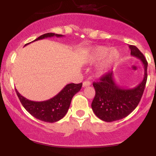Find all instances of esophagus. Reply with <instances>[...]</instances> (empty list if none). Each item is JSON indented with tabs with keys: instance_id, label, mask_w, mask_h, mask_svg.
Listing matches in <instances>:
<instances>
[{
	"instance_id": "obj_1",
	"label": "esophagus",
	"mask_w": 156,
	"mask_h": 156,
	"mask_svg": "<svg viewBox=\"0 0 156 156\" xmlns=\"http://www.w3.org/2000/svg\"><path fill=\"white\" fill-rule=\"evenodd\" d=\"M91 85V82L89 81V80H86V81L83 82V87H89V86Z\"/></svg>"
}]
</instances>
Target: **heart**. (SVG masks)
I'll return each mask as SVG.
<instances>
[{
	"label": "heart",
	"mask_w": 156,
	"mask_h": 156,
	"mask_svg": "<svg viewBox=\"0 0 156 156\" xmlns=\"http://www.w3.org/2000/svg\"><path fill=\"white\" fill-rule=\"evenodd\" d=\"M120 53L116 48H112L106 46H98L91 51L89 55V63H96L101 61L97 67V73L103 76L106 73L114 64L119 60Z\"/></svg>",
	"instance_id": "obj_1"
}]
</instances>
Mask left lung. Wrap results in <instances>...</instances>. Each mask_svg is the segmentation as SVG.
Listing matches in <instances>:
<instances>
[{
  "label": "left lung",
  "instance_id": "left-lung-1",
  "mask_svg": "<svg viewBox=\"0 0 156 156\" xmlns=\"http://www.w3.org/2000/svg\"><path fill=\"white\" fill-rule=\"evenodd\" d=\"M130 55L139 58L144 68L143 80L134 88H122L116 83L113 72H108L94 82L95 96L92 103L93 112L103 121H117L123 119L136 108L141 101L147 79V62L142 53L134 45H129Z\"/></svg>",
  "mask_w": 156,
  "mask_h": 156
}]
</instances>
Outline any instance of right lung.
Wrapping results in <instances>:
<instances>
[{"instance_id":"obj_1","label":"right lung","mask_w":156,"mask_h":156,"mask_svg":"<svg viewBox=\"0 0 156 156\" xmlns=\"http://www.w3.org/2000/svg\"><path fill=\"white\" fill-rule=\"evenodd\" d=\"M53 37H62L64 36L54 33H48L39 37L33 42ZM81 87L82 83L77 84L69 83L53 98L48 101L41 102L29 101L21 95L17 89H15V91L23 106L30 114L39 120L53 123L60 120L66 115L73 96L79 92Z\"/></svg>"}]
</instances>
